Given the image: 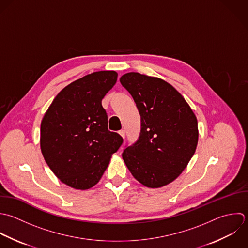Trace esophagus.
Segmentation results:
<instances>
[{
  "mask_svg": "<svg viewBox=\"0 0 248 248\" xmlns=\"http://www.w3.org/2000/svg\"><path fill=\"white\" fill-rule=\"evenodd\" d=\"M119 133H120V135H121V136H122V137H123V138H124H124H125V131H124V129H122V130H120V131H119Z\"/></svg>",
  "mask_w": 248,
  "mask_h": 248,
  "instance_id": "1",
  "label": "esophagus"
}]
</instances>
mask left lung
<instances>
[{"instance_id":"1","label":"left lung","mask_w":248,"mask_h":248,"mask_svg":"<svg viewBox=\"0 0 248 248\" xmlns=\"http://www.w3.org/2000/svg\"><path fill=\"white\" fill-rule=\"evenodd\" d=\"M141 116L138 141L123 159L143 186L159 188L174 182L193 156L199 137L197 118L185 97L168 82L139 72L120 78Z\"/></svg>"}]
</instances>
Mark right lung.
Wrapping results in <instances>:
<instances>
[{"instance_id":"right-lung-1","label":"right lung","mask_w":248,"mask_h":248,"mask_svg":"<svg viewBox=\"0 0 248 248\" xmlns=\"http://www.w3.org/2000/svg\"><path fill=\"white\" fill-rule=\"evenodd\" d=\"M114 70L90 73L64 87L40 124V150L55 176L67 186L87 190L105 172L123 138L108 130L104 95L117 82Z\"/></svg>"}]
</instances>
